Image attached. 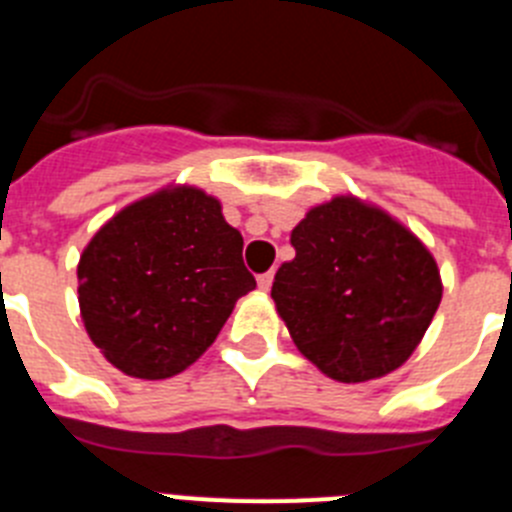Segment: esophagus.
Wrapping results in <instances>:
<instances>
[{
    "instance_id": "1",
    "label": "esophagus",
    "mask_w": 512,
    "mask_h": 512,
    "mask_svg": "<svg viewBox=\"0 0 512 512\" xmlns=\"http://www.w3.org/2000/svg\"><path fill=\"white\" fill-rule=\"evenodd\" d=\"M271 282H274V271H266V274H259V277H256V284H259L261 292H269Z\"/></svg>"
}]
</instances>
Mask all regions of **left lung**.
Returning <instances> with one entry per match:
<instances>
[{"instance_id":"left-lung-1","label":"left lung","mask_w":512,"mask_h":512,"mask_svg":"<svg viewBox=\"0 0 512 512\" xmlns=\"http://www.w3.org/2000/svg\"><path fill=\"white\" fill-rule=\"evenodd\" d=\"M297 256L271 297L302 354L338 382H366L408 361L441 302L428 248L354 197L312 207L292 230Z\"/></svg>"}]
</instances>
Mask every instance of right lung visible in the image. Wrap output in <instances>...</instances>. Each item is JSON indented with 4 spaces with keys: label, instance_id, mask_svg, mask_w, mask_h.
<instances>
[{
    "label": "right lung",
    "instance_id": "1",
    "mask_svg": "<svg viewBox=\"0 0 512 512\" xmlns=\"http://www.w3.org/2000/svg\"><path fill=\"white\" fill-rule=\"evenodd\" d=\"M89 338L120 372L166 379L200 359L256 287L243 238L220 202L176 187L133 202L102 225L79 261Z\"/></svg>",
    "mask_w": 512,
    "mask_h": 512
}]
</instances>
